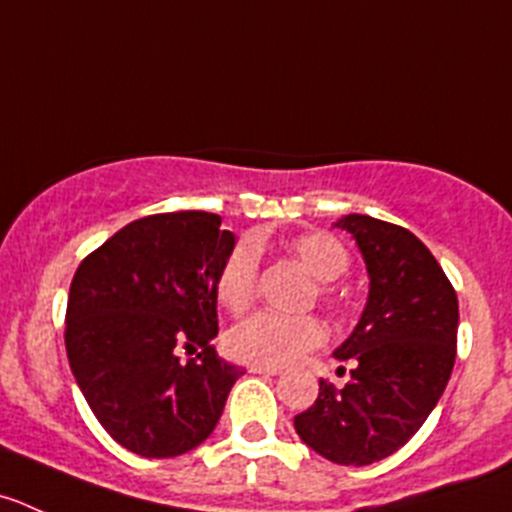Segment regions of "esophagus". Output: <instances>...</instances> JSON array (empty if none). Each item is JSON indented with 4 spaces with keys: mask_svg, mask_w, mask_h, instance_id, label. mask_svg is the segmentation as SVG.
Masks as SVG:
<instances>
[{
    "mask_svg": "<svg viewBox=\"0 0 512 512\" xmlns=\"http://www.w3.org/2000/svg\"><path fill=\"white\" fill-rule=\"evenodd\" d=\"M250 372H257V375H280V367H267V365H250Z\"/></svg>",
    "mask_w": 512,
    "mask_h": 512,
    "instance_id": "1",
    "label": "esophagus"
}]
</instances>
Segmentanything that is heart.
I'll return each instance as SVG.
<instances>
[{
    "label": "heart",
    "instance_id": "1",
    "mask_svg": "<svg viewBox=\"0 0 512 512\" xmlns=\"http://www.w3.org/2000/svg\"><path fill=\"white\" fill-rule=\"evenodd\" d=\"M292 255L320 285V295L332 302V287L327 282L340 280L350 270V252L340 237L330 232H305L287 242ZM257 245L240 240L222 260L215 277V295L222 307L240 312L250 305L257 282ZM325 340V327L315 317H285L275 312H255L235 322L225 335L227 355L252 365L282 367L297 360L307 350Z\"/></svg>",
    "mask_w": 512,
    "mask_h": 512
}]
</instances>
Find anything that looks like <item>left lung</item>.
<instances>
[{
	"mask_svg": "<svg viewBox=\"0 0 512 512\" xmlns=\"http://www.w3.org/2000/svg\"><path fill=\"white\" fill-rule=\"evenodd\" d=\"M370 290L355 330L332 355L350 360V382L295 415L307 448L337 465H370L403 448L438 405L455 365L458 297L433 252L410 230L345 215Z\"/></svg>",
	"mask_w": 512,
	"mask_h": 512,
	"instance_id": "left-lung-1",
	"label": "left lung"
}]
</instances>
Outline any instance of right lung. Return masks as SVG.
<instances>
[{
  "label": "right lung",
  "instance_id": "obj_1",
  "mask_svg": "<svg viewBox=\"0 0 512 512\" xmlns=\"http://www.w3.org/2000/svg\"><path fill=\"white\" fill-rule=\"evenodd\" d=\"M237 237L212 212L130 222L84 257L67 300L69 367L94 418L142 458L210 438L245 370L220 360L215 277ZM201 347L182 366L176 347Z\"/></svg>",
  "mask_w": 512,
  "mask_h": 512
}]
</instances>
